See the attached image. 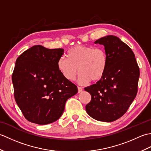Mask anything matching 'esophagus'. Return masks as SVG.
<instances>
[{"instance_id": "obj_1", "label": "esophagus", "mask_w": 151, "mask_h": 151, "mask_svg": "<svg viewBox=\"0 0 151 151\" xmlns=\"http://www.w3.org/2000/svg\"><path fill=\"white\" fill-rule=\"evenodd\" d=\"M78 93H81L82 91V88L81 87H78Z\"/></svg>"}]
</instances>
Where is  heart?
<instances>
[{
	"mask_svg": "<svg viewBox=\"0 0 151 151\" xmlns=\"http://www.w3.org/2000/svg\"><path fill=\"white\" fill-rule=\"evenodd\" d=\"M65 56L58 61V69L67 81L75 78L80 72L77 82L84 85L91 81H98L104 75L108 67V58L102 48L79 45L70 49ZM78 69H77V68Z\"/></svg>",
	"mask_w": 151,
	"mask_h": 151,
	"instance_id": "b5f03b06",
	"label": "heart"
}]
</instances>
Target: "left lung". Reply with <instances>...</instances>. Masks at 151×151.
Masks as SVG:
<instances>
[{
	"label": "left lung",
	"mask_w": 151,
	"mask_h": 151,
	"mask_svg": "<svg viewBox=\"0 0 151 151\" xmlns=\"http://www.w3.org/2000/svg\"><path fill=\"white\" fill-rule=\"evenodd\" d=\"M95 43L104 47L108 67L101 79L84 88L91 96L86 110L94 119L114 121L126 113L136 97L139 69L132 49L118 37L106 36Z\"/></svg>",
	"instance_id": "1"
}]
</instances>
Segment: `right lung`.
Here are the masks:
<instances>
[{
	"mask_svg": "<svg viewBox=\"0 0 151 151\" xmlns=\"http://www.w3.org/2000/svg\"><path fill=\"white\" fill-rule=\"evenodd\" d=\"M63 49L34 45L15 62L12 75L14 97L28 121L47 124L62 116L67 100L78 92L76 86L63 77L57 63Z\"/></svg>",
	"mask_w": 151,
	"mask_h": 151,
	"instance_id": "add662e5",
	"label": "right lung"
}]
</instances>
